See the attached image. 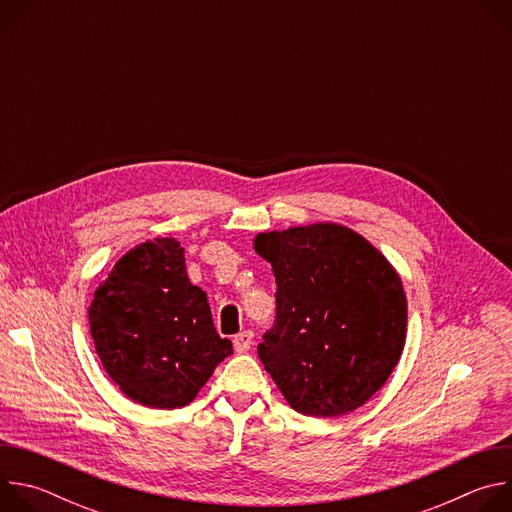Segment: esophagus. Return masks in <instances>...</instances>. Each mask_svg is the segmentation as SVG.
I'll return each mask as SVG.
<instances>
[{"label": "esophagus", "mask_w": 512, "mask_h": 512, "mask_svg": "<svg viewBox=\"0 0 512 512\" xmlns=\"http://www.w3.org/2000/svg\"><path fill=\"white\" fill-rule=\"evenodd\" d=\"M233 344H235V350H237L239 354H241V352H247V350L251 348V344H253V332H251V330H245V332L237 334L235 340H233Z\"/></svg>", "instance_id": "obj_1"}]
</instances>
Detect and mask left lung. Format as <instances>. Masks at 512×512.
Returning <instances> with one entry per match:
<instances>
[{
  "label": "left lung",
  "instance_id": "8db88e82",
  "mask_svg": "<svg viewBox=\"0 0 512 512\" xmlns=\"http://www.w3.org/2000/svg\"><path fill=\"white\" fill-rule=\"evenodd\" d=\"M255 251L277 283L275 322L257 354L285 401L312 417L367 403L405 346L407 300L391 263L334 223L261 233Z\"/></svg>",
  "mask_w": 512,
  "mask_h": 512
}]
</instances>
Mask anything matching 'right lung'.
<instances>
[{
  "label": "right lung",
  "mask_w": 512,
  "mask_h": 512,
  "mask_svg": "<svg viewBox=\"0 0 512 512\" xmlns=\"http://www.w3.org/2000/svg\"><path fill=\"white\" fill-rule=\"evenodd\" d=\"M91 336L107 375L139 405H188L233 354L216 334L206 294L186 275L176 239H154L125 253L95 291Z\"/></svg>",
  "instance_id": "obj_1"
}]
</instances>
